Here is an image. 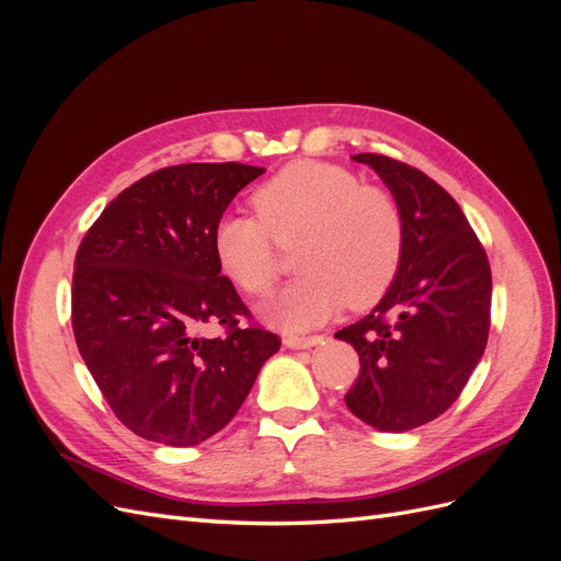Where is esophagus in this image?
<instances>
[{"instance_id":"1","label":"esophagus","mask_w":561,"mask_h":561,"mask_svg":"<svg viewBox=\"0 0 561 561\" xmlns=\"http://www.w3.org/2000/svg\"><path fill=\"white\" fill-rule=\"evenodd\" d=\"M320 342H322V336H320V334H311V336H297V334H290V336H285V339H283V344H285L287 348H295V351L311 348V346H316V344H320Z\"/></svg>"}]
</instances>
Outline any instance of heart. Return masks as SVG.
<instances>
[{"label":"heart","instance_id":"heart-1","mask_svg":"<svg viewBox=\"0 0 561 561\" xmlns=\"http://www.w3.org/2000/svg\"><path fill=\"white\" fill-rule=\"evenodd\" d=\"M252 215H225L215 225L213 250L225 274L250 297H266L278 280L276 241L299 239L301 271L271 307L285 330L320 325L346 307L379 304L402 264L404 222L396 196L360 182L348 168L295 161L252 194Z\"/></svg>","mask_w":561,"mask_h":561}]
</instances>
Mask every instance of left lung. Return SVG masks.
<instances>
[{"mask_svg":"<svg viewBox=\"0 0 561 561\" xmlns=\"http://www.w3.org/2000/svg\"><path fill=\"white\" fill-rule=\"evenodd\" d=\"M396 196L402 264L377 309L336 336L360 355L348 410L379 431L423 426L456 402L480 363L491 325V268L463 210L419 168L355 154Z\"/></svg>","mask_w":561,"mask_h":561,"instance_id":"1","label":"left lung"}]
</instances>
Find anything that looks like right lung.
<instances>
[{"mask_svg":"<svg viewBox=\"0 0 561 561\" xmlns=\"http://www.w3.org/2000/svg\"><path fill=\"white\" fill-rule=\"evenodd\" d=\"M264 168L182 163L133 182L83 236L72 330L116 419L151 443L192 447L239 412L278 334L219 274L213 231ZM217 321L219 337L199 328Z\"/></svg>","mask_w":561,"mask_h":561,"instance_id":"1","label":"right lung"}]
</instances>
